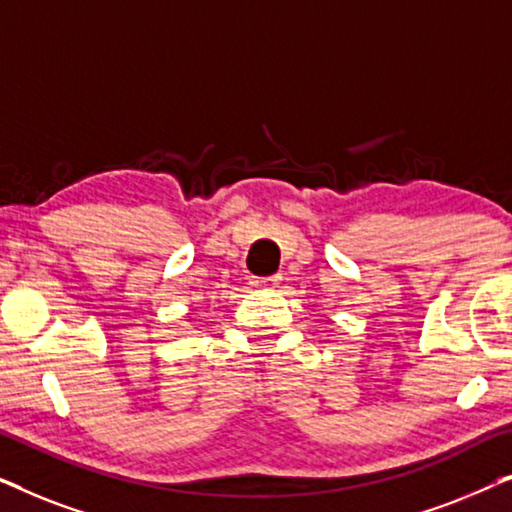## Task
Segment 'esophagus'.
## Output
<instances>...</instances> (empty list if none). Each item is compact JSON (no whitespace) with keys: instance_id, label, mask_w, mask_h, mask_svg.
I'll return each instance as SVG.
<instances>
[{"instance_id":"obj_1","label":"esophagus","mask_w":512,"mask_h":512,"mask_svg":"<svg viewBox=\"0 0 512 512\" xmlns=\"http://www.w3.org/2000/svg\"><path fill=\"white\" fill-rule=\"evenodd\" d=\"M279 282H282V277H268V279H254L251 286H254L256 291H270V289H277Z\"/></svg>"}]
</instances>
